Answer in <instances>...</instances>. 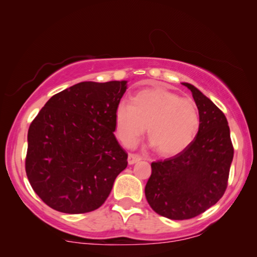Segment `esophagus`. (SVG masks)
I'll list each match as a JSON object with an SVG mask.
<instances>
[{"label": "esophagus", "mask_w": 257, "mask_h": 257, "mask_svg": "<svg viewBox=\"0 0 257 257\" xmlns=\"http://www.w3.org/2000/svg\"><path fill=\"white\" fill-rule=\"evenodd\" d=\"M139 160H142V157L138 156V154H133V153H130V154H128V159H127V161H128L130 165H133V164L138 163Z\"/></svg>", "instance_id": "esophagus-1"}]
</instances>
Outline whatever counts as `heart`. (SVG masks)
Listing matches in <instances>:
<instances>
[{"label": "heart", "mask_w": 257, "mask_h": 257, "mask_svg": "<svg viewBox=\"0 0 257 257\" xmlns=\"http://www.w3.org/2000/svg\"><path fill=\"white\" fill-rule=\"evenodd\" d=\"M157 153L171 157L193 143L200 127L195 103L161 86L140 90L131 103L120 100L114 110L115 136L125 146H132L144 135Z\"/></svg>", "instance_id": "1"}]
</instances>
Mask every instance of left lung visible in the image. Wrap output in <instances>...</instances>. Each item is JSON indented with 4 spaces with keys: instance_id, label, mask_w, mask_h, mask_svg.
<instances>
[{
    "instance_id": "obj_1",
    "label": "left lung",
    "mask_w": 257,
    "mask_h": 257,
    "mask_svg": "<svg viewBox=\"0 0 257 257\" xmlns=\"http://www.w3.org/2000/svg\"><path fill=\"white\" fill-rule=\"evenodd\" d=\"M182 84L198 106V135L181 153L151 164L145 187L151 208L171 220L192 219L215 205L226 192L234 157L226 115L194 85Z\"/></svg>"
}]
</instances>
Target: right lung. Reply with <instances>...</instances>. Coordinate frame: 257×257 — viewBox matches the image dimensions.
<instances>
[{"label":"right lung","instance_id":"right-lung-1","mask_svg":"<svg viewBox=\"0 0 257 257\" xmlns=\"http://www.w3.org/2000/svg\"><path fill=\"white\" fill-rule=\"evenodd\" d=\"M126 80L82 82L56 93L28 131L26 172L55 210L83 214L105 202L127 153L114 136V110Z\"/></svg>","mask_w":257,"mask_h":257}]
</instances>
